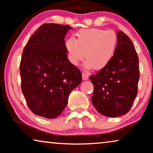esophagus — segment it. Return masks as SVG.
Returning a JSON list of instances; mask_svg holds the SVG:
<instances>
[{
  "label": "esophagus",
  "instance_id": "esophagus-1",
  "mask_svg": "<svg viewBox=\"0 0 153 153\" xmlns=\"http://www.w3.org/2000/svg\"><path fill=\"white\" fill-rule=\"evenodd\" d=\"M88 75L87 74H85V73L83 72L82 73V79L83 80H87V79H88Z\"/></svg>",
  "mask_w": 153,
  "mask_h": 153
}]
</instances>
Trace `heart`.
Masks as SVG:
<instances>
[{"label":"heart","mask_w":153,"mask_h":153,"mask_svg":"<svg viewBox=\"0 0 153 153\" xmlns=\"http://www.w3.org/2000/svg\"><path fill=\"white\" fill-rule=\"evenodd\" d=\"M77 38L70 37L65 44L70 62L77 65L86 58L85 67L88 69L102 70L106 68L114 57L118 36L113 30L100 28L81 29L77 33Z\"/></svg>","instance_id":"1"}]
</instances>
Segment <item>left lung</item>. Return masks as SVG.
I'll return each instance as SVG.
<instances>
[{
  "label": "left lung",
  "instance_id": "obj_1",
  "mask_svg": "<svg viewBox=\"0 0 153 153\" xmlns=\"http://www.w3.org/2000/svg\"><path fill=\"white\" fill-rule=\"evenodd\" d=\"M118 44L112 60L106 68L90 76L94 85L91 101L97 111L107 117H118L130 110L137 95L139 58L130 38L117 33Z\"/></svg>",
  "mask_w": 153,
  "mask_h": 153
}]
</instances>
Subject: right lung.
I'll return each mask as SVG.
<instances>
[{"label":"right lung","mask_w":153,"mask_h":153,"mask_svg":"<svg viewBox=\"0 0 153 153\" xmlns=\"http://www.w3.org/2000/svg\"><path fill=\"white\" fill-rule=\"evenodd\" d=\"M68 25L44 24L25 46L20 62L22 91L31 111L57 118L71 91L81 83V72L68 58L65 36Z\"/></svg>","instance_id":"add662e5"}]
</instances>
